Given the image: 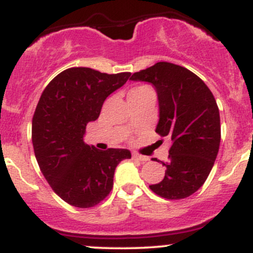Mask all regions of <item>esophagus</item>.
I'll return each mask as SVG.
<instances>
[{
	"mask_svg": "<svg viewBox=\"0 0 253 253\" xmlns=\"http://www.w3.org/2000/svg\"><path fill=\"white\" fill-rule=\"evenodd\" d=\"M132 158H133V160L141 161V162H145V161L149 160V158L146 156H143V155H139V154H132Z\"/></svg>",
	"mask_w": 253,
	"mask_h": 253,
	"instance_id": "esophagus-1",
	"label": "esophagus"
}]
</instances>
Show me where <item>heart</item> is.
I'll use <instances>...</instances> for the list:
<instances>
[{"mask_svg": "<svg viewBox=\"0 0 253 253\" xmlns=\"http://www.w3.org/2000/svg\"><path fill=\"white\" fill-rule=\"evenodd\" d=\"M150 88L145 87V86H139V87H135L131 90V92H143V91H149Z\"/></svg>", "mask_w": 253, "mask_h": 253, "instance_id": "obj_1", "label": "heart"}]
</instances>
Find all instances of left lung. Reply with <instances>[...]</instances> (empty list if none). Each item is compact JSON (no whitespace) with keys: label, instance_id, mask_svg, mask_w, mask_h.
<instances>
[{"label":"left lung","instance_id":"obj_1","mask_svg":"<svg viewBox=\"0 0 253 253\" xmlns=\"http://www.w3.org/2000/svg\"><path fill=\"white\" fill-rule=\"evenodd\" d=\"M129 80L154 86L160 110L156 132L171 139L169 160L161 161L165 177L150 188L167 199L190 197L209 176L220 148V112L211 91L187 68L169 62H157Z\"/></svg>","mask_w":253,"mask_h":253}]
</instances>
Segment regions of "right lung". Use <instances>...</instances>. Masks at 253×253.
<instances>
[{"label":"right lung","mask_w":253,"mask_h":253,"mask_svg":"<svg viewBox=\"0 0 253 253\" xmlns=\"http://www.w3.org/2000/svg\"><path fill=\"white\" fill-rule=\"evenodd\" d=\"M131 77L73 67L57 74L42 93L32 119V144L42 173L54 192L77 208L95 207L113 188L115 168L131 158L127 149L105 151L84 143L88 122L105 98Z\"/></svg>","instance_id":"1"}]
</instances>
